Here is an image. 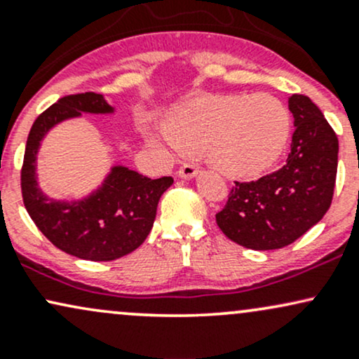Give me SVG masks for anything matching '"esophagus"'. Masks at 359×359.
Wrapping results in <instances>:
<instances>
[{
    "instance_id": "obj_1",
    "label": "esophagus",
    "mask_w": 359,
    "mask_h": 359,
    "mask_svg": "<svg viewBox=\"0 0 359 359\" xmlns=\"http://www.w3.org/2000/svg\"><path fill=\"white\" fill-rule=\"evenodd\" d=\"M197 174V165L196 163H184L182 167L179 168V177L182 179H192Z\"/></svg>"
}]
</instances>
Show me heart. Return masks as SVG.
Masks as SVG:
<instances>
[{
  "instance_id": "heart-1",
  "label": "heart",
  "mask_w": 359,
  "mask_h": 359,
  "mask_svg": "<svg viewBox=\"0 0 359 359\" xmlns=\"http://www.w3.org/2000/svg\"><path fill=\"white\" fill-rule=\"evenodd\" d=\"M142 133L168 154L205 147L209 162L224 174L251 177L269 170L285 150L290 114L270 94H224L185 102L170 123L147 119Z\"/></svg>"
}]
</instances>
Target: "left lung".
<instances>
[{
  "instance_id": "8db88e82",
  "label": "left lung",
  "mask_w": 359,
  "mask_h": 359,
  "mask_svg": "<svg viewBox=\"0 0 359 359\" xmlns=\"http://www.w3.org/2000/svg\"><path fill=\"white\" fill-rule=\"evenodd\" d=\"M294 114L287 163L251 182H234L216 222L229 240L250 250H278L299 240L331 205L339 143L320 109L302 94L288 97Z\"/></svg>"
}]
</instances>
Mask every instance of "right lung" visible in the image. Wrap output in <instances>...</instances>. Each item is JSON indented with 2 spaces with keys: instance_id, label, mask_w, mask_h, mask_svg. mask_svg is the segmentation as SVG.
I'll return each instance as SVG.
<instances>
[{
  "instance_id": "obj_1",
  "label": "right lung",
  "mask_w": 359,
  "mask_h": 359,
  "mask_svg": "<svg viewBox=\"0 0 359 359\" xmlns=\"http://www.w3.org/2000/svg\"><path fill=\"white\" fill-rule=\"evenodd\" d=\"M82 113L111 114L114 108L102 94H72L60 97L35 119L23 156V204L53 246L82 259L111 262L135 251L147 240L160 197L174 179H148L125 165H114L100 187L82 199L57 201L45 196L36 182L40 143L53 126Z\"/></svg>"
}]
</instances>
